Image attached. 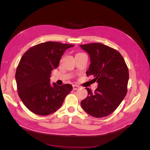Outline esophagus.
<instances>
[{"label":"esophagus","instance_id":"obj_1","mask_svg":"<svg viewBox=\"0 0 150 150\" xmlns=\"http://www.w3.org/2000/svg\"><path fill=\"white\" fill-rule=\"evenodd\" d=\"M72 87H73V89L74 90H77V89H78L80 87L79 86H78V85H73L72 86Z\"/></svg>","mask_w":150,"mask_h":150}]
</instances>
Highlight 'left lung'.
Here are the masks:
<instances>
[{
    "label": "left lung",
    "mask_w": 150,
    "mask_h": 150,
    "mask_svg": "<svg viewBox=\"0 0 150 150\" xmlns=\"http://www.w3.org/2000/svg\"><path fill=\"white\" fill-rule=\"evenodd\" d=\"M89 55L91 64L86 72L98 83L93 93L86 88L88 95L81 103L89 115L103 117L110 115L119 106L127 93L129 71L121 54L100 43L79 45Z\"/></svg>",
    "instance_id": "left-lung-1"
}]
</instances>
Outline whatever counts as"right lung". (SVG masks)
Returning a JSON list of instances; mask_svg holds the SVG:
<instances>
[{
	"label": "right lung",
	"mask_w": 150,
	"mask_h": 150,
	"mask_svg": "<svg viewBox=\"0 0 150 150\" xmlns=\"http://www.w3.org/2000/svg\"><path fill=\"white\" fill-rule=\"evenodd\" d=\"M73 46L57 42H43L30 48L22 56L15 77L19 96L30 111L46 116L61 107L72 86L51 84L50 78L66 50Z\"/></svg>",
	"instance_id": "right-lung-1"
}]
</instances>
